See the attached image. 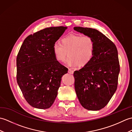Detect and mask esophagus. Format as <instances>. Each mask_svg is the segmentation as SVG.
<instances>
[{"instance_id":"obj_1","label":"esophagus","mask_w":132,"mask_h":132,"mask_svg":"<svg viewBox=\"0 0 132 132\" xmlns=\"http://www.w3.org/2000/svg\"><path fill=\"white\" fill-rule=\"evenodd\" d=\"M68 72H69V73H70V74H72L74 73V71L72 70H71V69H69Z\"/></svg>"}]
</instances>
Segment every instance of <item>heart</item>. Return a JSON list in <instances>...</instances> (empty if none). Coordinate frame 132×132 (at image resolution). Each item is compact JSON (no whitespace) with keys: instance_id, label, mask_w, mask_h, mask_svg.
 Segmentation results:
<instances>
[{"instance_id":"b5f03b06","label":"heart","mask_w":132,"mask_h":132,"mask_svg":"<svg viewBox=\"0 0 132 132\" xmlns=\"http://www.w3.org/2000/svg\"><path fill=\"white\" fill-rule=\"evenodd\" d=\"M95 51V41L90 36L71 33L61 39V44L55 43L53 46V55L60 62L65 61L69 66H85L93 58Z\"/></svg>"}]
</instances>
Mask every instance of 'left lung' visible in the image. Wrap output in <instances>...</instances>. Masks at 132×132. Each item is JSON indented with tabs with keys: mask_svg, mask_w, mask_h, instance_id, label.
Masks as SVG:
<instances>
[{
	"mask_svg": "<svg viewBox=\"0 0 132 132\" xmlns=\"http://www.w3.org/2000/svg\"><path fill=\"white\" fill-rule=\"evenodd\" d=\"M74 29L90 36L95 43L94 56L90 62L74 72L75 92L83 107L89 111L100 110L117 89L120 64L116 46L96 29L80 27Z\"/></svg>",
	"mask_w": 132,
	"mask_h": 132,
	"instance_id": "8db88e82",
	"label": "left lung"
}]
</instances>
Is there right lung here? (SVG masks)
<instances>
[{
  "mask_svg": "<svg viewBox=\"0 0 132 132\" xmlns=\"http://www.w3.org/2000/svg\"><path fill=\"white\" fill-rule=\"evenodd\" d=\"M67 29L49 27L25 39L16 58L17 82L27 102L38 109L54 102L61 78L68 69L55 60L53 46Z\"/></svg>",
  "mask_w": 132,
  "mask_h": 132,
  "instance_id": "add662e5",
  "label": "right lung"
}]
</instances>
